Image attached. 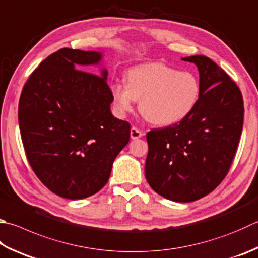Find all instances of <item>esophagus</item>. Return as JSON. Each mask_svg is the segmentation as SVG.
Instances as JSON below:
<instances>
[{"mask_svg": "<svg viewBox=\"0 0 258 258\" xmlns=\"http://www.w3.org/2000/svg\"><path fill=\"white\" fill-rule=\"evenodd\" d=\"M130 137H131V139H134V140L138 139L140 137H143V133L138 128L133 127L130 129Z\"/></svg>", "mask_w": 258, "mask_h": 258, "instance_id": "1", "label": "esophagus"}]
</instances>
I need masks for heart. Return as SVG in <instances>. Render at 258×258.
<instances>
[{
    "instance_id": "heart-1",
    "label": "heart",
    "mask_w": 258,
    "mask_h": 258,
    "mask_svg": "<svg viewBox=\"0 0 258 258\" xmlns=\"http://www.w3.org/2000/svg\"><path fill=\"white\" fill-rule=\"evenodd\" d=\"M127 83L110 84L114 108L123 114L140 100L139 110L148 122L158 127L181 122L192 113L200 99L201 85L192 72H181L163 62H149L131 67Z\"/></svg>"
}]
</instances>
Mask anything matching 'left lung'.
Returning a JSON list of instances; mask_svg holds the SVG:
<instances>
[{
	"instance_id": "1",
	"label": "left lung",
	"mask_w": 258,
	"mask_h": 258,
	"mask_svg": "<svg viewBox=\"0 0 258 258\" xmlns=\"http://www.w3.org/2000/svg\"><path fill=\"white\" fill-rule=\"evenodd\" d=\"M182 59L198 67L200 99L181 122L146 136L145 175L159 196L192 202L211 193L229 172L244 123V101L239 87L210 58Z\"/></svg>"
}]
</instances>
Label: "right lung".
I'll list each match as a JSON object with an SVG mask.
<instances>
[{
    "mask_svg": "<svg viewBox=\"0 0 258 258\" xmlns=\"http://www.w3.org/2000/svg\"><path fill=\"white\" fill-rule=\"evenodd\" d=\"M99 51L62 48L32 72L19 101V127L31 168L57 196L77 200L99 192L129 143L130 124L114 118L112 98L98 65ZM79 68V70H76Z\"/></svg>",
    "mask_w": 258,
    "mask_h": 258,
    "instance_id": "right-lung-1",
    "label": "right lung"
}]
</instances>
